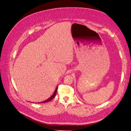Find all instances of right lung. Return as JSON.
I'll return each instance as SVG.
<instances>
[{
  "instance_id": "right-lung-1",
  "label": "right lung",
  "mask_w": 131,
  "mask_h": 131,
  "mask_svg": "<svg viewBox=\"0 0 131 131\" xmlns=\"http://www.w3.org/2000/svg\"><path fill=\"white\" fill-rule=\"evenodd\" d=\"M57 88H58V86H57V87L56 88V90H55V91H54V93L53 94V95L50 97L49 98V99H48L47 100H46V101H43V102H39V103H46V102H49V101H51L55 96H56V93H57Z\"/></svg>"
}]
</instances>
